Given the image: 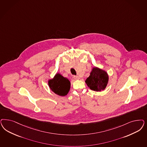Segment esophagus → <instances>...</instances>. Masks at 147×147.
<instances>
[{"instance_id": "1", "label": "esophagus", "mask_w": 147, "mask_h": 147, "mask_svg": "<svg viewBox=\"0 0 147 147\" xmlns=\"http://www.w3.org/2000/svg\"><path fill=\"white\" fill-rule=\"evenodd\" d=\"M74 78L75 80H79L80 78L78 76H74Z\"/></svg>"}]
</instances>
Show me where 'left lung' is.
Masks as SVG:
<instances>
[{
  "label": "left lung",
  "instance_id": "obj_1",
  "mask_svg": "<svg viewBox=\"0 0 147 147\" xmlns=\"http://www.w3.org/2000/svg\"><path fill=\"white\" fill-rule=\"evenodd\" d=\"M108 75L104 70L94 67L90 73L89 77L85 81L90 89L96 91L104 90L108 82Z\"/></svg>",
  "mask_w": 147,
  "mask_h": 147
}]
</instances>
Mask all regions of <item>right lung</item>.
<instances>
[{"label":"right lung","mask_w":147,"mask_h":147,"mask_svg":"<svg viewBox=\"0 0 147 147\" xmlns=\"http://www.w3.org/2000/svg\"><path fill=\"white\" fill-rule=\"evenodd\" d=\"M50 89L56 94L64 96L67 95L70 88V82L68 79L58 74L54 78L49 81Z\"/></svg>","instance_id":"right-lung-1"}]
</instances>
